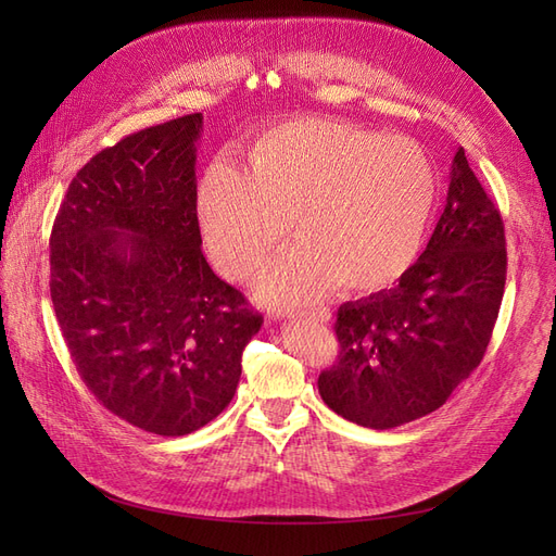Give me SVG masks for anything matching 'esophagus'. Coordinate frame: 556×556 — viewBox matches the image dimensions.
I'll list each match as a JSON object with an SVG mask.
<instances>
[{"mask_svg":"<svg viewBox=\"0 0 556 556\" xmlns=\"http://www.w3.org/2000/svg\"><path fill=\"white\" fill-rule=\"evenodd\" d=\"M292 319H313V323H327L329 315H327L325 311H315V313H311V315H296V317H292Z\"/></svg>","mask_w":556,"mask_h":556,"instance_id":"esophagus-1","label":"esophagus"}]
</instances>
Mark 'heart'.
<instances>
[{
    "label": "heart",
    "instance_id": "heart-1",
    "mask_svg": "<svg viewBox=\"0 0 556 556\" xmlns=\"http://www.w3.org/2000/svg\"><path fill=\"white\" fill-rule=\"evenodd\" d=\"M431 157L410 139L329 121H290L248 150L245 172L213 162L197 188L211 262L231 280L257 271L290 231L296 245L268 264L257 296L294 308L387 290L415 266L439 208Z\"/></svg>",
    "mask_w": 556,
    "mask_h": 556
}]
</instances>
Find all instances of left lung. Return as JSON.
<instances>
[{
  "label": "left lung",
  "instance_id": "left-lung-1",
  "mask_svg": "<svg viewBox=\"0 0 556 556\" xmlns=\"http://www.w3.org/2000/svg\"><path fill=\"white\" fill-rule=\"evenodd\" d=\"M506 266L501 213L459 148L445 211L415 266L392 290L339 308L341 352L317 378L319 396L380 431L441 408L484 357Z\"/></svg>",
  "mask_w": 556,
  "mask_h": 556
}]
</instances>
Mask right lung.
I'll use <instances>...</instances> for the list:
<instances>
[{
    "mask_svg": "<svg viewBox=\"0 0 556 556\" xmlns=\"http://www.w3.org/2000/svg\"><path fill=\"white\" fill-rule=\"evenodd\" d=\"M201 125L190 113L104 148L50 231V299L78 376L157 435H188L229 406L264 323L201 252Z\"/></svg>",
    "mask_w": 556,
    "mask_h": 556,
    "instance_id": "add662e5",
    "label": "right lung"
}]
</instances>
